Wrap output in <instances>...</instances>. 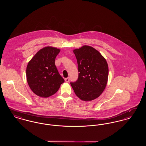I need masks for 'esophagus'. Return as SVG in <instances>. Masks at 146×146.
Segmentation results:
<instances>
[{
    "label": "esophagus",
    "mask_w": 146,
    "mask_h": 146,
    "mask_svg": "<svg viewBox=\"0 0 146 146\" xmlns=\"http://www.w3.org/2000/svg\"><path fill=\"white\" fill-rule=\"evenodd\" d=\"M70 80V78H69V77L66 78H65V79H64V80H65V82H69Z\"/></svg>",
    "instance_id": "34e87169"
}]
</instances>
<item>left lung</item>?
Listing matches in <instances>:
<instances>
[{"label":"left lung","mask_w":146,"mask_h":146,"mask_svg":"<svg viewBox=\"0 0 146 146\" xmlns=\"http://www.w3.org/2000/svg\"><path fill=\"white\" fill-rule=\"evenodd\" d=\"M73 52L78 63V79L70 84L76 95L85 101L100 96L106 86L108 66L104 57L96 49L84 45Z\"/></svg>","instance_id":"8db88e82"}]
</instances>
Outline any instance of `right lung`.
<instances>
[{"instance_id": "right-lung-1", "label": "right lung", "mask_w": 146, "mask_h": 146, "mask_svg": "<svg viewBox=\"0 0 146 146\" xmlns=\"http://www.w3.org/2000/svg\"><path fill=\"white\" fill-rule=\"evenodd\" d=\"M60 51V49L55 48H44L28 62L26 70L28 85L35 94L40 97L53 95L64 82L55 63Z\"/></svg>"}]
</instances>
